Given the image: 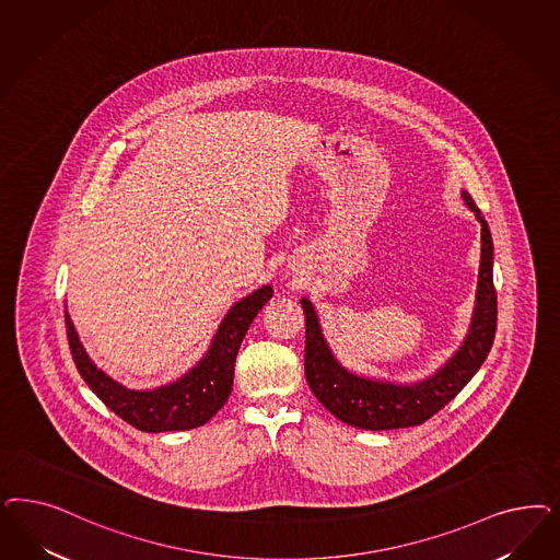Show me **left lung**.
I'll use <instances>...</instances> for the list:
<instances>
[{"mask_svg": "<svg viewBox=\"0 0 560 560\" xmlns=\"http://www.w3.org/2000/svg\"><path fill=\"white\" fill-rule=\"evenodd\" d=\"M462 199L480 222V268L468 334L452 357L424 380L401 381L369 377L346 369L325 340L319 315L307 296L301 299L305 313V377L313 396L325 408L354 429L394 431L427 422L445 408L487 361L497 329V292L492 284L494 247L487 220L468 191Z\"/></svg>", "mask_w": 560, "mask_h": 560, "instance_id": "8db88e82", "label": "left lung"}]
</instances>
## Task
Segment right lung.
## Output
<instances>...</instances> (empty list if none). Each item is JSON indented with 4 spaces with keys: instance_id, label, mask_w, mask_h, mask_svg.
I'll use <instances>...</instances> for the list:
<instances>
[{
    "instance_id": "right-lung-1",
    "label": "right lung",
    "mask_w": 560,
    "mask_h": 560,
    "mask_svg": "<svg viewBox=\"0 0 560 560\" xmlns=\"http://www.w3.org/2000/svg\"><path fill=\"white\" fill-rule=\"evenodd\" d=\"M271 294L273 289L266 284L243 296L222 317L203 357L179 380L152 389H129L98 369L86 354L66 308V329L73 362L92 394L138 431L168 433L198 429L217 415L231 396L238 348L255 315L270 301Z\"/></svg>"
}]
</instances>
